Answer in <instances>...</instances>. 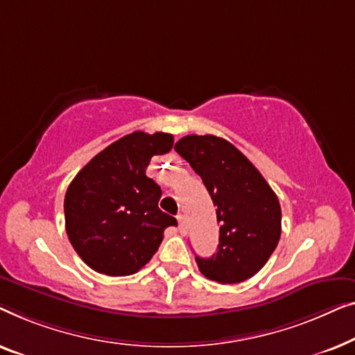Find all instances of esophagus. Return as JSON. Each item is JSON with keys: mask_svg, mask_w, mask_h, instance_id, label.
I'll return each mask as SVG.
<instances>
[{"mask_svg": "<svg viewBox=\"0 0 355 355\" xmlns=\"http://www.w3.org/2000/svg\"><path fill=\"white\" fill-rule=\"evenodd\" d=\"M177 220H178V230H180V233L187 232V218H184L183 216H178Z\"/></svg>", "mask_w": 355, "mask_h": 355, "instance_id": "esophagus-1", "label": "esophagus"}]
</instances>
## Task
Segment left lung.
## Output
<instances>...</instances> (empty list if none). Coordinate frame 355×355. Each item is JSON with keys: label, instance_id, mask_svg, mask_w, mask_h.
Returning a JSON list of instances; mask_svg holds the SVG:
<instances>
[{"label": "left lung", "instance_id": "8db88e82", "mask_svg": "<svg viewBox=\"0 0 355 355\" xmlns=\"http://www.w3.org/2000/svg\"><path fill=\"white\" fill-rule=\"evenodd\" d=\"M175 151L202 178L220 223L217 252L196 256L204 277L239 283L266 266L282 234V207L270 184L244 154L214 135H187Z\"/></svg>", "mask_w": 355, "mask_h": 355}]
</instances>
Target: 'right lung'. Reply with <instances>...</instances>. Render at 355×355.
<instances>
[{"label": "right lung", "instance_id": "right-lung-1", "mask_svg": "<svg viewBox=\"0 0 355 355\" xmlns=\"http://www.w3.org/2000/svg\"><path fill=\"white\" fill-rule=\"evenodd\" d=\"M171 133L133 132L96 154L69 184V241L98 273L125 277L146 266L175 217L157 207L161 188L146 177L153 156L172 149Z\"/></svg>", "mask_w": 355, "mask_h": 355}]
</instances>
